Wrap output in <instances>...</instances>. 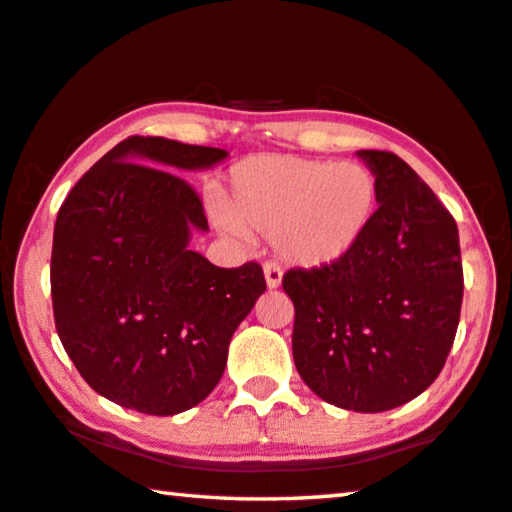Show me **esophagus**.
<instances>
[{"label":"esophagus","instance_id":"34e87169","mask_svg":"<svg viewBox=\"0 0 512 512\" xmlns=\"http://www.w3.org/2000/svg\"><path fill=\"white\" fill-rule=\"evenodd\" d=\"M264 278H266V287L278 289L282 285V269L278 264L266 262L264 264Z\"/></svg>","mask_w":512,"mask_h":512}]
</instances>
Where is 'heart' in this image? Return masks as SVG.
<instances>
[{
	"mask_svg": "<svg viewBox=\"0 0 512 512\" xmlns=\"http://www.w3.org/2000/svg\"><path fill=\"white\" fill-rule=\"evenodd\" d=\"M378 205V177L358 161L264 154L232 168L216 221L234 239L269 234L291 264L326 269L353 253Z\"/></svg>",
	"mask_w": 512,
	"mask_h": 512,
	"instance_id": "heart-1",
	"label": "heart"
}]
</instances>
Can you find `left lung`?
Wrapping results in <instances>:
<instances>
[{
	"mask_svg": "<svg viewBox=\"0 0 512 512\" xmlns=\"http://www.w3.org/2000/svg\"><path fill=\"white\" fill-rule=\"evenodd\" d=\"M380 205L355 250L326 269L282 278L296 310L294 362L326 403L355 412L399 408L433 385L462 305L458 225L394 152L360 150Z\"/></svg>",
	"mask_w": 512,
	"mask_h": 512,
	"instance_id": "left-lung-1",
	"label": "left lung"
}]
</instances>
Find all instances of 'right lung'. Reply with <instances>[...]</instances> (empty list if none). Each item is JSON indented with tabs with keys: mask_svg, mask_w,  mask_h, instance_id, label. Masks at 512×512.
<instances>
[{
	"mask_svg": "<svg viewBox=\"0 0 512 512\" xmlns=\"http://www.w3.org/2000/svg\"><path fill=\"white\" fill-rule=\"evenodd\" d=\"M225 157L129 136L72 186L56 216V332L81 378L123 408L168 417L207 399L234 330L264 294L257 262L221 269L189 250L191 230H209L205 209L169 170Z\"/></svg>",
	"mask_w": 512,
	"mask_h": 512,
	"instance_id": "right-lung-1",
	"label": "right lung"
}]
</instances>
